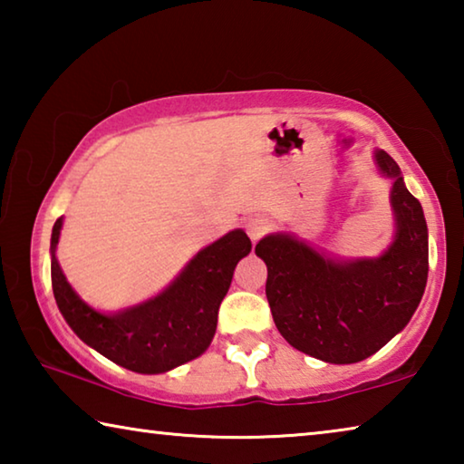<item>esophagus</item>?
I'll return each instance as SVG.
<instances>
[{
	"label": "esophagus",
	"instance_id": "1",
	"mask_svg": "<svg viewBox=\"0 0 464 464\" xmlns=\"http://www.w3.org/2000/svg\"><path fill=\"white\" fill-rule=\"evenodd\" d=\"M246 231H247L251 241L262 239L264 235L270 231L268 218H264V217H251V218H247V221H246Z\"/></svg>",
	"mask_w": 464,
	"mask_h": 464
}]
</instances>
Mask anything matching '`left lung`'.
<instances>
[{"label": "left lung", "instance_id": "obj_1", "mask_svg": "<svg viewBox=\"0 0 464 464\" xmlns=\"http://www.w3.org/2000/svg\"><path fill=\"white\" fill-rule=\"evenodd\" d=\"M372 160L391 179L395 233L379 257L342 260L290 233L256 246L268 266L266 296L282 337L329 364L372 356L410 324L428 282V225L401 169L382 149Z\"/></svg>", "mask_w": 464, "mask_h": 464}]
</instances>
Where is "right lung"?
<instances>
[{
    "instance_id": "right-lung-1",
    "label": "right lung",
    "mask_w": 464,
    "mask_h": 464,
    "mask_svg": "<svg viewBox=\"0 0 464 464\" xmlns=\"http://www.w3.org/2000/svg\"><path fill=\"white\" fill-rule=\"evenodd\" d=\"M61 227L63 217L51 235L53 293L61 315L83 343L140 374L168 372L207 352L235 266L251 251L246 231L233 229L200 249L157 296L102 313L82 301L61 270L54 256Z\"/></svg>"
}]
</instances>
